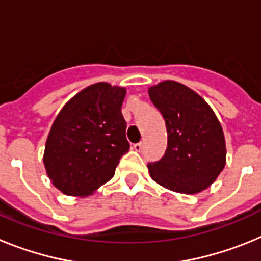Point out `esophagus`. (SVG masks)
<instances>
[{
    "label": "esophagus",
    "instance_id": "1",
    "mask_svg": "<svg viewBox=\"0 0 261 261\" xmlns=\"http://www.w3.org/2000/svg\"><path fill=\"white\" fill-rule=\"evenodd\" d=\"M133 150L141 151L142 150V144H141V142H137V144L133 145Z\"/></svg>",
    "mask_w": 261,
    "mask_h": 261
}]
</instances>
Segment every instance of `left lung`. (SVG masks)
Instances as JSON below:
<instances>
[{
    "mask_svg": "<svg viewBox=\"0 0 261 261\" xmlns=\"http://www.w3.org/2000/svg\"><path fill=\"white\" fill-rule=\"evenodd\" d=\"M167 128V149L149 163L151 179L174 192L195 195L214 183L226 165L222 126L211 106L186 85L163 81L149 87Z\"/></svg>",
    "mask_w": 261,
    "mask_h": 261,
    "instance_id": "left-lung-1",
    "label": "left lung"
}]
</instances>
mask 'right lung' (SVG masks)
Returning a JSON list of instances; mask_svg holds the SVG:
<instances>
[{"label":"right lung","mask_w":261,"mask_h":261,"mask_svg":"<svg viewBox=\"0 0 261 261\" xmlns=\"http://www.w3.org/2000/svg\"><path fill=\"white\" fill-rule=\"evenodd\" d=\"M126 90L90 85L66 103L52 124L43 162L48 177L68 196L93 195L115 175L129 150L121 105Z\"/></svg>","instance_id":"1"}]
</instances>
